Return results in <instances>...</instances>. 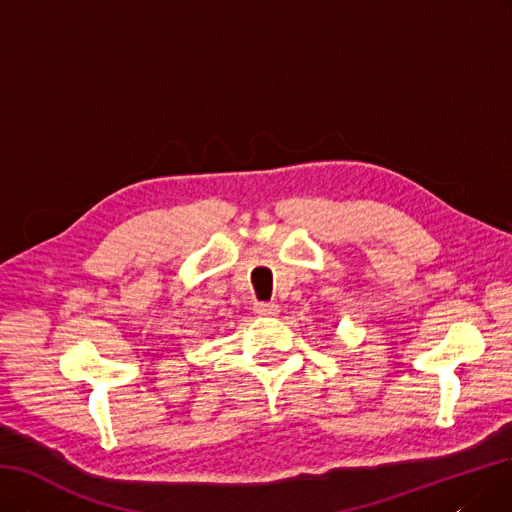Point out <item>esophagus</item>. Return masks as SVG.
Listing matches in <instances>:
<instances>
[{
    "label": "esophagus",
    "mask_w": 512,
    "mask_h": 512,
    "mask_svg": "<svg viewBox=\"0 0 512 512\" xmlns=\"http://www.w3.org/2000/svg\"><path fill=\"white\" fill-rule=\"evenodd\" d=\"M254 311L262 317H275L279 313V306L275 302H256Z\"/></svg>",
    "instance_id": "esophagus-1"
}]
</instances>
